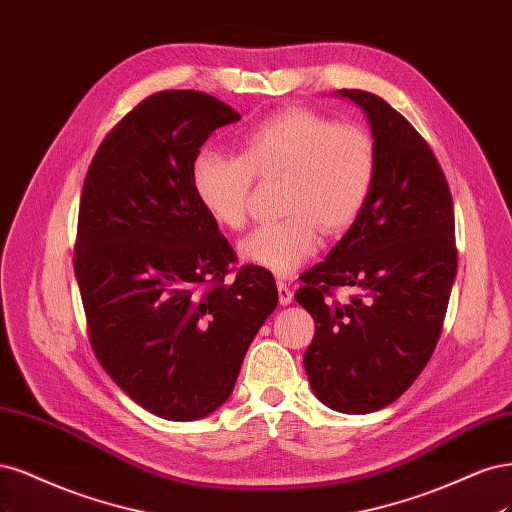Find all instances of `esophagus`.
I'll return each instance as SVG.
<instances>
[{"instance_id": "1", "label": "esophagus", "mask_w": 512, "mask_h": 512, "mask_svg": "<svg viewBox=\"0 0 512 512\" xmlns=\"http://www.w3.org/2000/svg\"><path fill=\"white\" fill-rule=\"evenodd\" d=\"M278 302L283 306H289L293 302V291L285 280H278Z\"/></svg>"}]
</instances>
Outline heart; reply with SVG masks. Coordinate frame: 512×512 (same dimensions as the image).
Listing matches in <instances>:
<instances>
[{"label":"heart","mask_w":512,"mask_h":512,"mask_svg":"<svg viewBox=\"0 0 512 512\" xmlns=\"http://www.w3.org/2000/svg\"><path fill=\"white\" fill-rule=\"evenodd\" d=\"M376 172L374 142L361 127L336 125L319 112L289 108L240 136V157L197 153L191 185L208 217L242 229L255 176L285 174L280 212L238 244L240 257L276 276H289L317 253L321 227L338 234L364 210Z\"/></svg>","instance_id":"b5f03b06"}]
</instances>
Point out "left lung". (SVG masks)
<instances>
[{"instance_id": "left-lung-1", "label": "left lung", "mask_w": 512, "mask_h": 512, "mask_svg": "<svg viewBox=\"0 0 512 512\" xmlns=\"http://www.w3.org/2000/svg\"><path fill=\"white\" fill-rule=\"evenodd\" d=\"M366 114L376 172L368 202L295 300L317 323L304 353L312 393L332 410L366 415L395 402L430 361L457 274L453 200L434 153L398 110L342 89ZM358 291L346 305L332 288Z\"/></svg>"}]
</instances>
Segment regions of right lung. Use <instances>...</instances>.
<instances>
[{"instance_id": "right-lung-1", "label": "right lung", "mask_w": 512, "mask_h": 512, "mask_svg": "<svg viewBox=\"0 0 512 512\" xmlns=\"http://www.w3.org/2000/svg\"><path fill=\"white\" fill-rule=\"evenodd\" d=\"M240 114L200 91H161L102 142L85 178L74 270L91 346L131 400L168 421L204 419L232 395L276 304L274 276L236 261L200 206L191 166Z\"/></svg>"}]
</instances>
